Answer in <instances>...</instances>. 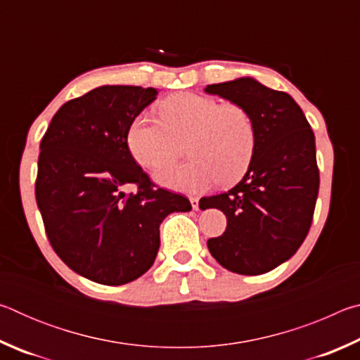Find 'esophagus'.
<instances>
[{
  "instance_id": "obj_1",
  "label": "esophagus",
  "mask_w": 360,
  "mask_h": 360,
  "mask_svg": "<svg viewBox=\"0 0 360 360\" xmlns=\"http://www.w3.org/2000/svg\"><path fill=\"white\" fill-rule=\"evenodd\" d=\"M188 200H191L192 208H193L195 211H197V210H198V206H200V198H198V197H191Z\"/></svg>"
}]
</instances>
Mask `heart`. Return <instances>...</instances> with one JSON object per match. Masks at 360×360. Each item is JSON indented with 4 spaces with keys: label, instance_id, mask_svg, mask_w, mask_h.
<instances>
[{
    "label": "heart",
    "instance_id": "1",
    "mask_svg": "<svg viewBox=\"0 0 360 360\" xmlns=\"http://www.w3.org/2000/svg\"><path fill=\"white\" fill-rule=\"evenodd\" d=\"M160 119L141 114L127 131V146L144 168H156L158 184L181 192H202L221 181L235 184L246 174L257 150V125L252 114L236 103L182 92L160 103ZM189 136L178 166H163L175 156V139ZM162 167H160V165Z\"/></svg>",
    "mask_w": 360,
    "mask_h": 360
}]
</instances>
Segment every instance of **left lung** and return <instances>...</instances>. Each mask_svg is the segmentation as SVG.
<instances>
[{"label": "left lung", "instance_id": "1", "mask_svg": "<svg viewBox=\"0 0 360 360\" xmlns=\"http://www.w3.org/2000/svg\"><path fill=\"white\" fill-rule=\"evenodd\" d=\"M206 94L245 106L257 125V150L238 184L200 200L217 208L227 229L208 240L212 257L238 275H262L289 260L311 227L319 192L314 133L285 92L252 77L212 84Z\"/></svg>", "mask_w": 360, "mask_h": 360}]
</instances>
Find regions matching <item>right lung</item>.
<instances>
[{
	"label": "right lung",
	"instance_id": "right-lung-1",
	"mask_svg": "<svg viewBox=\"0 0 360 360\" xmlns=\"http://www.w3.org/2000/svg\"><path fill=\"white\" fill-rule=\"evenodd\" d=\"M157 90L103 85L70 100L41 139L36 203L53 251L77 275L120 285L144 275L169 212L191 211L179 193L157 187L135 162L127 131ZM127 184L137 186L127 195Z\"/></svg>",
	"mask_w": 360,
	"mask_h": 360
}]
</instances>
